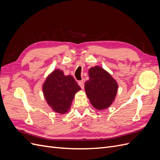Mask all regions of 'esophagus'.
Segmentation results:
<instances>
[{
	"instance_id": "obj_1",
	"label": "esophagus",
	"mask_w": 160,
	"mask_h": 160,
	"mask_svg": "<svg viewBox=\"0 0 160 160\" xmlns=\"http://www.w3.org/2000/svg\"><path fill=\"white\" fill-rule=\"evenodd\" d=\"M78 84L81 87V88L82 89H84V81H78Z\"/></svg>"
}]
</instances>
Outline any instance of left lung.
<instances>
[{"label": "left lung", "instance_id": "left-lung-1", "mask_svg": "<svg viewBox=\"0 0 160 160\" xmlns=\"http://www.w3.org/2000/svg\"><path fill=\"white\" fill-rule=\"evenodd\" d=\"M89 79L85 83V90L91 103L98 110L108 108L117 95V81L99 66L89 69Z\"/></svg>", "mask_w": 160, "mask_h": 160}]
</instances>
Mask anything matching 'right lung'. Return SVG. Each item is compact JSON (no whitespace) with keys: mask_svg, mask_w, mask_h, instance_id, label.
Instances as JSON below:
<instances>
[{"mask_svg":"<svg viewBox=\"0 0 160 160\" xmlns=\"http://www.w3.org/2000/svg\"><path fill=\"white\" fill-rule=\"evenodd\" d=\"M81 88L71 75L65 76L60 69L53 71L42 85V91L49 107L58 113L64 114L71 108L75 95Z\"/></svg>","mask_w":160,"mask_h":160,"instance_id":"add662e5","label":"right lung"}]
</instances>
